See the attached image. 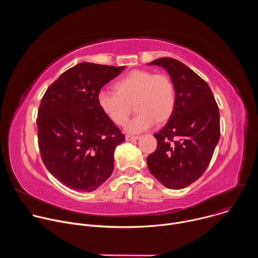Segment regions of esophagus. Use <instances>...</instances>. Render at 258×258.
I'll list each match as a JSON object with an SVG mask.
<instances>
[{
  "mask_svg": "<svg viewBox=\"0 0 258 258\" xmlns=\"http://www.w3.org/2000/svg\"><path fill=\"white\" fill-rule=\"evenodd\" d=\"M139 139V137H137V136H131V135H126L125 136V140L127 141V142H135V141H137Z\"/></svg>",
  "mask_w": 258,
  "mask_h": 258,
  "instance_id": "esophagus-1",
  "label": "esophagus"
}]
</instances>
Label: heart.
Listing matches in <instances>:
<instances>
[{
	"label": "heart",
	"instance_id": "1",
	"mask_svg": "<svg viewBox=\"0 0 258 258\" xmlns=\"http://www.w3.org/2000/svg\"><path fill=\"white\" fill-rule=\"evenodd\" d=\"M114 91L101 90L97 101L103 113L117 125L127 120L132 105L138 114L125 124L130 134L151 128L156 121H166L175 106V90L168 76L136 69L114 84Z\"/></svg>",
	"mask_w": 258,
	"mask_h": 258
}]
</instances>
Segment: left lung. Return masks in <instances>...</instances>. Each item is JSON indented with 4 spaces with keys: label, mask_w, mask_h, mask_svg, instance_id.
Returning a JSON list of instances; mask_svg holds the SVG:
<instances>
[{
    "label": "left lung",
    "mask_w": 258,
    "mask_h": 258,
    "mask_svg": "<svg viewBox=\"0 0 258 258\" xmlns=\"http://www.w3.org/2000/svg\"><path fill=\"white\" fill-rule=\"evenodd\" d=\"M148 65L164 68L175 90V106L154 137L156 151L147 157L150 172L168 189H183L206 170L219 141V110L213 94L198 75L173 58Z\"/></svg>",
    "instance_id": "left-lung-1"
}]
</instances>
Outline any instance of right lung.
Returning <instances> with one entry per match:
<instances>
[{"mask_svg":"<svg viewBox=\"0 0 258 258\" xmlns=\"http://www.w3.org/2000/svg\"><path fill=\"white\" fill-rule=\"evenodd\" d=\"M124 66L83 62L46 91L38 112L41 156L63 185L92 192L111 175L114 150L124 135L99 107L97 96Z\"/></svg>","mask_w":258,"mask_h":258,"instance_id":"1","label":"right lung"}]
</instances>
